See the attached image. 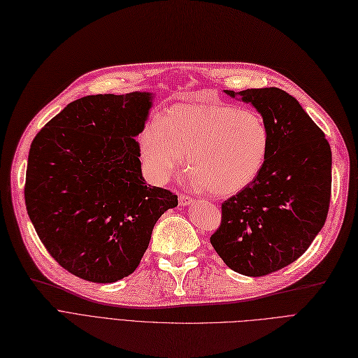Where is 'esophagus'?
<instances>
[{"mask_svg": "<svg viewBox=\"0 0 358 358\" xmlns=\"http://www.w3.org/2000/svg\"><path fill=\"white\" fill-rule=\"evenodd\" d=\"M178 200H180V205H181V206H187V205H190V203H193V201H194L192 197L185 196V194H180V196H178Z\"/></svg>", "mask_w": 358, "mask_h": 358, "instance_id": "esophagus-1", "label": "esophagus"}]
</instances>
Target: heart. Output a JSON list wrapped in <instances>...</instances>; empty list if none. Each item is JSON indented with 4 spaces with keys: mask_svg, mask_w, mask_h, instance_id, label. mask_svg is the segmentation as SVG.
<instances>
[{
    "mask_svg": "<svg viewBox=\"0 0 358 358\" xmlns=\"http://www.w3.org/2000/svg\"><path fill=\"white\" fill-rule=\"evenodd\" d=\"M269 143L260 114L205 99L168 108L141 136L142 158L155 182H166L187 153L189 182L215 196L248 187L265 165Z\"/></svg>",
    "mask_w": 358,
    "mask_h": 358,
    "instance_id": "b5f03b06",
    "label": "heart"
}]
</instances>
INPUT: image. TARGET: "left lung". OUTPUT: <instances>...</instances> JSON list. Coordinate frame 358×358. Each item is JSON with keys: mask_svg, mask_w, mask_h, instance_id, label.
Wrapping results in <instances>:
<instances>
[{"mask_svg": "<svg viewBox=\"0 0 358 358\" xmlns=\"http://www.w3.org/2000/svg\"><path fill=\"white\" fill-rule=\"evenodd\" d=\"M252 103L271 143L256 180L227 199L210 244L225 265L245 276L288 266L324 225L332 185V152L299 101L279 87L225 90Z\"/></svg>", "mask_w": 358, "mask_h": 358, "instance_id": "8db88e82", "label": "left lung"}]
</instances>
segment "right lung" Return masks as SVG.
Segmentation results:
<instances>
[{
    "label": "right lung",
    "mask_w": 358,
    "mask_h": 358,
    "mask_svg": "<svg viewBox=\"0 0 358 358\" xmlns=\"http://www.w3.org/2000/svg\"><path fill=\"white\" fill-rule=\"evenodd\" d=\"M152 93L89 95L73 101L30 146L24 201L48 253L70 273L110 284L141 263L152 229L178 205L148 185L136 136Z\"/></svg>",
    "instance_id": "obj_1"
}]
</instances>
